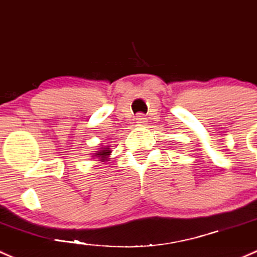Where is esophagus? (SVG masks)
Returning <instances> with one entry per match:
<instances>
[{"label": "esophagus", "mask_w": 257, "mask_h": 257, "mask_svg": "<svg viewBox=\"0 0 257 257\" xmlns=\"http://www.w3.org/2000/svg\"><path fill=\"white\" fill-rule=\"evenodd\" d=\"M147 118H145L144 114H138L137 118H136V123L137 125L139 126H143V125H147Z\"/></svg>", "instance_id": "obj_1"}]
</instances>
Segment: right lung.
Wrapping results in <instances>:
<instances>
[{"label": "right lung", "mask_w": 257, "mask_h": 257, "mask_svg": "<svg viewBox=\"0 0 257 257\" xmlns=\"http://www.w3.org/2000/svg\"><path fill=\"white\" fill-rule=\"evenodd\" d=\"M110 153H112V150H110L109 145H106V147L98 148L97 151H94L92 154V158H97L98 161H101V163H106V161L109 160Z\"/></svg>", "instance_id": "obj_1"}]
</instances>
